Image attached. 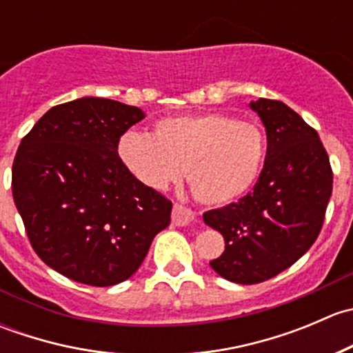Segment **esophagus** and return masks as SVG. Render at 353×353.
<instances>
[{
  "mask_svg": "<svg viewBox=\"0 0 353 353\" xmlns=\"http://www.w3.org/2000/svg\"><path fill=\"white\" fill-rule=\"evenodd\" d=\"M194 220V213L191 212L190 208H186L184 205H179L176 203L172 208V223L177 227H183V225H190L191 222Z\"/></svg>",
  "mask_w": 353,
  "mask_h": 353,
  "instance_id": "34e87169",
  "label": "esophagus"
}]
</instances>
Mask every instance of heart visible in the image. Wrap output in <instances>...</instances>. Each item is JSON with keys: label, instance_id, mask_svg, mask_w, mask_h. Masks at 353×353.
<instances>
[{"label": "heart", "instance_id": "1", "mask_svg": "<svg viewBox=\"0 0 353 353\" xmlns=\"http://www.w3.org/2000/svg\"><path fill=\"white\" fill-rule=\"evenodd\" d=\"M266 150L259 124L222 112L165 117L154 134L128 131L117 145L128 170L152 190H163L188 170L191 193L205 205H229L249 193Z\"/></svg>", "mask_w": 353, "mask_h": 353}]
</instances>
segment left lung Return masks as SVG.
I'll use <instances>...</instances> for the list:
<instances>
[{"label": "left lung", "instance_id": "1", "mask_svg": "<svg viewBox=\"0 0 353 353\" xmlns=\"http://www.w3.org/2000/svg\"><path fill=\"white\" fill-rule=\"evenodd\" d=\"M249 108L268 138L259 179L239 201L203 215L225 241V251L210 266L243 285L273 279L309 251L333 191L330 159L316 130L280 101L258 99Z\"/></svg>", "mask_w": 353, "mask_h": 353}]
</instances>
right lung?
Listing matches in <instances>:
<instances>
[{
  "mask_svg": "<svg viewBox=\"0 0 353 353\" xmlns=\"http://www.w3.org/2000/svg\"><path fill=\"white\" fill-rule=\"evenodd\" d=\"M141 109L81 97L49 109L17 150L12 191L39 258L78 283L130 279L169 227L172 203L145 186L117 154Z\"/></svg>",
  "mask_w": 353,
  "mask_h": 353,
  "instance_id": "add662e5",
  "label": "right lung"
}]
</instances>
